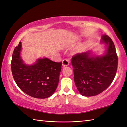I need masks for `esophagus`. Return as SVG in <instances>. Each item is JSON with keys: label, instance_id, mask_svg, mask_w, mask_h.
Wrapping results in <instances>:
<instances>
[{"label": "esophagus", "instance_id": "34e87169", "mask_svg": "<svg viewBox=\"0 0 127 127\" xmlns=\"http://www.w3.org/2000/svg\"><path fill=\"white\" fill-rule=\"evenodd\" d=\"M69 65V61L68 59H64L62 62V65L63 66H67Z\"/></svg>", "mask_w": 127, "mask_h": 127}]
</instances>
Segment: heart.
Instances as JSON below:
<instances>
[{"label": "heart", "mask_w": 127, "mask_h": 127, "mask_svg": "<svg viewBox=\"0 0 127 127\" xmlns=\"http://www.w3.org/2000/svg\"><path fill=\"white\" fill-rule=\"evenodd\" d=\"M84 45H81L80 46L78 47V48H77V49L76 50V51H75V53H79L82 52V51H83V49H84Z\"/></svg>", "instance_id": "obj_1"}]
</instances>
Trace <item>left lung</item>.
I'll list each match as a JSON object with an SVG mask.
<instances>
[{
    "label": "left lung",
    "instance_id": "obj_1",
    "mask_svg": "<svg viewBox=\"0 0 127 127\" xmlns=\"http://www.w3.org/2000/svg\"><path fill=\"white\" fill-rule=\"evenodd\" d=\"M100 43L105 46L102 55H95L90 50L71 59L75 85L82 96L89 97L101 93L111 85L117 73L118 57L112 40L102 35Z\"/></svg>",
    "mask_w": 127,
    "mask_h": 127
}]
</instances>
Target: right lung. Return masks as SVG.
<instances>
[{"label":"right lung","instance_id":"right-lung-1","mask_svg":"<svg viewBox=\"0 0 127 127\" xmlns=\"http://www.w3.org/2000/svg\"><path fill=\"white\" fill-rule=\"evenodd\" d=\"M22 43L15 48L11 68L13 77L19 88L29 96L37 98L50 97L57 89L62 63L44 57L32 64H26L21 57Z\"/></svg>","mask_w":127,"mask_h":127}]
</instances>
